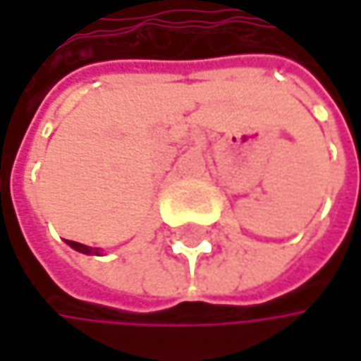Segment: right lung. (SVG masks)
Wrapping results in <instances>:
<instances>
[{
  "mask_svg": "<svg viewBox=\"0 0 361 361\" xmlns=\"http://www.w3.org/2000/svg\"><path fill=\"white\" fill-rule=\"evenodd\" d=\"M66 245L75 251L83 252V255H100V249H94V247H87V245H81V243H75V240H66Z\"/></svg>",
  "mask_w": 361,
  "mask_h": 361,
  "instance_id": "add662e5",
  "label": "right lung"
}]
</instances>
